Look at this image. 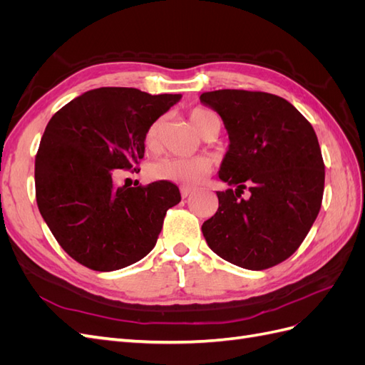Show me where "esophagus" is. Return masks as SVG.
<instances>
[{"label": "esophagus", "mask_w": 365, "mask_h": 365, "mask_svg": "<svg viewBox=\"0 0 365 365\" xmlns=\"http://www.w3.org/2000/svg\"><path fill=\"white\" fill-rule=\"evenodd\" d=\"M180 192H181L182 197H187L193 193V189H190V187H187V185H182V187H180Z\"/></svg>", "instance_id": "obj_1"}]
</instances>
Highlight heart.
<instances>
[{
  "label": "heart",
  "instance_id": "1",
  "mask_svg": "<svg viewBox=\"0 0 365 365\" xmlns=\"http://www.w3.org/2000/svg\"><path fill=\"white\" fill-rule=\"evenodd\" d=\"M213 120H217L215 113L208 111L205 108H195L190 113V121L195 129L202 134L207 126ZM161 128V120H155L148 128L145 143L148 148H153L157 145L158 132ZM212 169V161L205 157H195V158H161L155 163H152L148 168V175L150 180L175 182L182 185H196L200 184L207 173Z\"/></svg>",
  "mask_w": 365,
  "mask_h": 365
}]
</instances>
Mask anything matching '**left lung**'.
<instances>
[{
  "mask_svg": "<svg viewBox=\"0 0 365 365\" xmlns=\"http://www.w3.org/2000/svg\"><path fill=\"white\" fill-rule=\"evenodd\" d=\"M228 132L216 192L219 208L202 224L208 247L237 267L260 271L297 251L322 208L324 163L312 125L284 98L244 90L202 93ZM249 187L250 200L240 197Z\"/></svg>",
  "mask_w": 365,
  "mask_h": 365,
  "instance_id": "8db88e82",
  "label": "left lung"
}]
</instances>
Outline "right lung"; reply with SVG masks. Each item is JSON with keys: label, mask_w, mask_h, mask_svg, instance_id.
I'll return each mask as SVG.
<instances>
[{"label": "right lung", "mask_w": 365, "mask_h": 365, "mask_svg": "<svg viewBox=\"0 0 365 365\" xmlns=\"http://www.w3.org/2000/svg\"><path fill=\"white\" fill-rule=\"evenodd\" d=\"M181 97L97 88L48 121L35 160L36 202L59 245L83 267L115 271L155 247L180 189L165 181L115 187L113 173L137 170L148 128Z\"/></svg>", "instance_id": "obj_1"}]
</instances>
